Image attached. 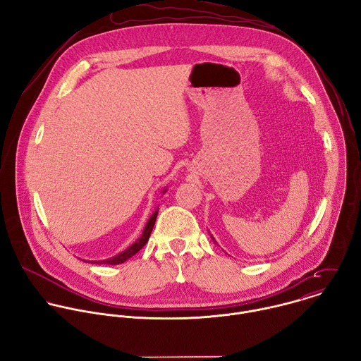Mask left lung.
<instances>
[{
	"label": "left lung",
	"mask_w": 361,
	"mask_h": 361,
	"mask_svg": "<svg viewBox=\"0 0 361 361\" xmlns=\"http://www.w3.org/2000/svg\"><path fill=\"white\" fill-rule=\"evenodd\" d=\"M212 238H213V241H214V243H216V240H214V237H213V235H212Z\"/></svg>",
	"instance_id": "8db88e82"
}]
</instances>
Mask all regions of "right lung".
I'll use <instances>...</instances> for the list:
<instances>
[{"instance_id": "add662e5", "label": "right lung", "mask_w": 361, "mask_h": 361, "mask_svg": "<svg viewBox=\"0 0 361 361\" xmlns=\"http://www.w3.org/2000/svg\"><path fill=\"white\" fill-rule=\"evenodd\" d=\"M166 191H167V188H164V190H163V194H164ZM157 214H159V209L149 216V219H148V221H147V224H145V227H144V230H142L141 237H140L135 243H133L128 248H126L124 251L118 252V254H117V255H114V257H110V259H107V260L91 262V263H97V264H111V266L123 264L126 260H128L130 257H133L135 252H138V251L145 245V243L148 241L149 234H151V231H152V227H154V224H156Z\"/></svg>"}]
</instances>
